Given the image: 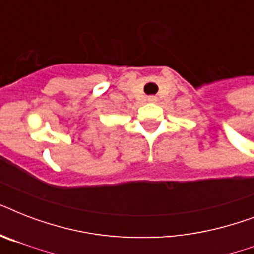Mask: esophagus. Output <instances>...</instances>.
Returning a JSON list of instances; mask_svg holds the SVG:
<instances>
[{
    "mask_svg": "<svg viewBox=\"0 0 254 254\" xmlns=\"http://www.w3.org/2000/svg\"><path fill=\"white\" fill-rule=\"evenodd\" d=\"M157 97H155V96H149V97H147V101H149V103H157Z\"/></svg>",
    "mask_w": 254,
    "mask_h": 254,
    "instance_id": "obj_1",
    "label": "esophagus"
}]
</instances>
